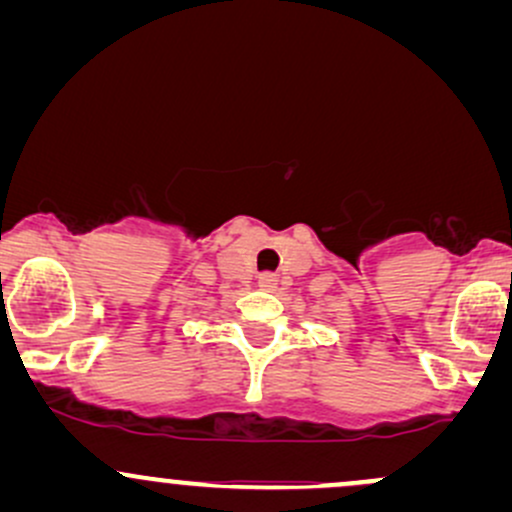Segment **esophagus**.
Here are the masks:
<instances>
[{"label":"esophagus","mask_w":512,"mask_h":512,"mask_svg":"<svg viewBox=\"0 0 512 512\" xmlns=\"http://www.w3.org/2000/svg\"><path fill=\"white\" fill-rule=\"evenodd\" d=\"M277 274H262L260 277V289L262 291H277Z\"/></svg>","instance_id":"34e87169"}]
</instances>
